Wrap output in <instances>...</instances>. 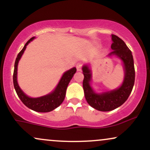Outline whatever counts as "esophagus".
Here are the masks:
<instances>
[{
    "label": "esophagus",
    "mask_w": 150,
    "mask_h": 150,
    "mask_svg": "<svg viewBox=\"0 0 150 150\" xmlns=\"http://www.w3.org/2000/svg\"><path fill=\"white\" fill-rule=\"evenodd\" d=\"M82 63H77V64L76 65V68H77V71H80V70H82Z\"/></svg>",
    "instance_id": "34e87169"
}]
</instances>
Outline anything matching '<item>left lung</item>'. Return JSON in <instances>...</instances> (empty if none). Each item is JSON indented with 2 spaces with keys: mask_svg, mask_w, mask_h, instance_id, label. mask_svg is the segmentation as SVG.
I'll use <instances>...</instances> for the list:
<instances>
[{
  "mask_svg": "<svg viewBox=\"0 0 150 150\" xmlns=\"http://www.w3.org/2000/svg\"><path fill=\"white\" fill-rule=\"evenodd\" d=\"M111 49L108 57L115 56L119 58L124 70L123 82L118 88L105 92H97L92 86V72L89 63L84 64L83 89L87 103L92 107L100 111H110L124 104L128 99L135 82V68L132 52L125 42L116 35H111Z\"/></svg>",
  "mask_w": 150,
  "mask_h": 150,
  "instance_id": "left-lung-1",
  "label": "left lung"
}]
</instances>
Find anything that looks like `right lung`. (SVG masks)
Wrapping results in <instances>:
<instances>
[{
    "label": "right lung",
    "mask_w": 150,
    "mask_h": 150,
    "mask_svg": "<svg viewBox=\"0 0 150 150\" xmlns=\"http://www.w3.org/2000/svg\"><path fill=\"white\" fill-rule=\"evenodd\" d=\"M34 39H35V37L31 38L30 40L26 43L23 49L21 50V51L18 53L17 56L15 63L14 73H13V85H14L15 89L19 98L27 107L37 112H50L59 106L64 100L67 87L70 81L73 78L74 74L76 73L77 70L75 67H73L71 69L65 71L63 74L55 89L52 92L46 95L39 97H31L26 94L18 85V66L19 61L25 52L27 46Z\"/></svg>",
    "instance_id": "1"
}]
</instances>
